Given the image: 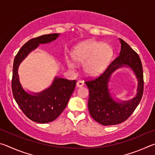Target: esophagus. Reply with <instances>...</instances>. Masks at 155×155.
Listing matches in <instances>:
<instances>
[{
    "mask_svg": "<svg viewBox=\"0 0 155 155\" xmlns=\"http://www.w3.org/2000/svg\"><path fill=\"white\" fill-rule=\"evenodd\" d=\"M84 85V82L82 81H78L77 83V86L78 87H81Z\"/></svg>",
    "mask_w": 155,
    "mask_h": 155,
    "instance_id": "1",
    "label": "esophagus"
}]
</instances>
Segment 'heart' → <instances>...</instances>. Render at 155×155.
Here are the masks:
<instances>
[{"instance_id":"obj_1","label":"heart","mask_w":155,"mask_h":155,"mask_svg":"<svg viewBox=\"0 0 155 155\" xmlns=\"http://www.w3.org/2000/svg\"><path fill=\"white\" fill-rule=\"evenodd\" d=\"M113 56V50L108 44L87 40L78 44L71 52L72 60L84 64V70L88 74L96 75L103 72ZM68 67H74V64L66 60Z\"/></svg>"}]
</instances>
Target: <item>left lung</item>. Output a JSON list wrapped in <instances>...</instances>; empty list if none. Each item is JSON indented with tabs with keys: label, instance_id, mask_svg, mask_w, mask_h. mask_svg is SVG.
I'll return each mask as SVG.
<instances>
[{
	"label": "left lung",
	"instance_id": "left-lung-1",
	"mask_svg": "<svg viewBox=\"0 0 155 155\" xmlns=\"http://www.w3.org/2000/svg\"><path fill=\"white\" fill-rule=\"evenodd\" d=\"M119 40L121 44L120 55L99 77L85 81L90 91L89 111L94 120L104 126L117 124L127 120L140 104L143 95V76L141 59L127 42L120 38ZM122 67L130 68L138 79L136 97L126 101L114 100L108 89L112 74Z\"/></svg>",
	"mask_w": 155,
	"mask_h": 155
}]
</instances>
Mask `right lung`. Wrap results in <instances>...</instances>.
Masks as SVG:
<instances>
[{"instance_id": "obj_1", "label": "right lung", "mask_w": 155, "mask_h": 155, "mask_svg": "<svg viewBox=\"0 0 155 155\" xmlns=\"http://www.w3.org/2000/svg\"><path fill=\"white\" fill-rule=\"evenodd\" d=\"M59 35V33H52L31 39L20 49L14 61L12 82L13 96L26 116L40 124L52 122L61 114L74 90L77 81L55 77L51 85L46 90L39 93L28 92L24 90L20 81L18 68L28 54L40 44L51 43Z\"/></svg>"}]
</instances>
